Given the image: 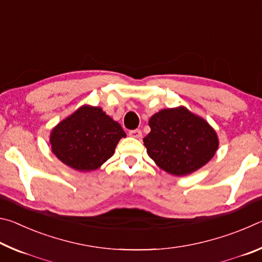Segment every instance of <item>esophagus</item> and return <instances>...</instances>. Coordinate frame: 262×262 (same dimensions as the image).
Here are the masks:
<instances>
[{"instance_id": "esophagus-1", "label": "esophagus", "mask_w": 262, "mask_h": 262, "mask_svg": "<svg viewBox=\"0 0 262 262\" xmlns=\"http://www.w3.org/2000/svg\"><path fill=\"white\" fill-rule=\"evenodd\" d=\"M129 135L132 137H135V139H140L142 136V132L140 129H133V130H129Z\"/></svg>"}]
</instances>
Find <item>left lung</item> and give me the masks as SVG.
Returning <instances> with one entry per match:
<instances>
[{"mask_svg": "<svg viewBox=\"0 0 262 262\" xmlns=\"http://www.w3.org/2000/svg\"><path fill=\"white\" fill-rule=\"evenodd\" d=\"M143 139L149 157L164 171L186 176L205 165L219 148L215 130L185 107L162 110L149 120Z\"/></svg>", "mask_w": 262, "mask_h": 262, "instance_id": "left-lung-1", "label": "left lung"}]
</instances>
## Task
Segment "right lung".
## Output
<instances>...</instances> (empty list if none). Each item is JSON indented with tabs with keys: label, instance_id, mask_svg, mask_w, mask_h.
Listing matches in <instances>:
<instances>
[{
	"label": "right lung",
	"instance_id": "obj_1",
	"mask_svg": "<svg viewBox=\"0 0 262 262\" xmlns=\"http://www.w3.org/2000/svg\"><path fill=\"white\" fill-rule=\"evenodd\" d=\"M125 136L121 126L103 110L83 106L52 130V151L75 170L91 171L112 157Z\"/></svg>",
	"mask_w": 262,
	"mask_h": 262
}]
</instances>
